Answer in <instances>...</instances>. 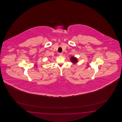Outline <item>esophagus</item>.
I'll list each match as a JSON object with an SVG mask.
<instances>
[{
  "instance_id": "1",
  "label": "esophagus",
  "mask_w": 122,
  "mask_h": 122,
  "mask_svg": "<svg viewBox=\"0 0 122 122\" xmlns=\"http://www.w3.org/2000/svg\"><path fill=\"white\" fill-rule=\"evenodd\" d=\"M59 55L60 56H62V55H63V53H59Z\"/></svg>"
}]
</instances>
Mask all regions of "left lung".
<instances>
[{"label": "left lung", "mask_w": 122, "mask_h": 122, "mask_svg": "<svg viewBox=\"0 0 122 122\" xmlns=\"http://www.w3.org/2000/svg\"><path fill=\"white\" fill-rule=\"evenodd\" d=\"M70 60L73 64H75V63H76L77 62H78V59L74 56H72V57H71Z\"/></svg>", "instance_id": "left-lung-1"}]
</instances>
